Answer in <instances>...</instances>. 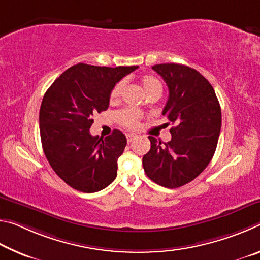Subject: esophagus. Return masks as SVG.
<instances>
[{
	"label": "esophagus",
	"mask_w": 260,
	"mask_h": 260,
	"mask_svg": "<svg viewBox=\"0 0 260 260\" xmlns=\"http://www.w3.org/2000/svg\"><path fill=\"white\" fill-rule=\"evenodd\" d=\"M126 138H127V141H128V142H132V141H133L136 138V135L133 134V133H129V134L126 135Z\"/></svg>",
	"instance_id": "1"
}]
</instances>
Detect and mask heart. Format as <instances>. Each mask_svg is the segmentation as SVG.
<instances>
[{"label": "heart", "instance_id": "heart-1", "mask_svg": "<svg viewBox=\"0 0 260 260\" xmlns=\"http://www.w3.org/2000/svg\"><path fill=\"white\" fill-rule=\"evenodd\" d=\"M141 85L147 95L153 91H161V83L157 78L152 76H144L141 79ZM125 88V80L118 81L110 91V102L117 103L121 99L122 91ZM142 118V113L135 109H124L117 113V120L119 124L127 128H136L140 124V119Z\"/></svg>", "mask_w": 260, "mask_h": 260}]
</instances>
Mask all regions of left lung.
I'll return each instance as SVG.
<instances>
[{
	"instance_id": "8db88e82",
	"label": "left lung",
	"mask_w": 260,
	"mask_h": 260,
	"mask_svg": "<svg viewBox=\"0 0 260 260\" xmlns=\"http://www.w3.org/2000/svg\"><path fill=\"white\" fill-rule=\"evenodd\" d=\"M152 70L169 87L162 116L173 125L172 139L164 143L149 136L151 147L142 164L149 179L173 189L199 177L212 159L221 128V109L213 87L195 69L170 63L153 65Z\"/></svg>"
}]
</instances>
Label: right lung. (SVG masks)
<instances>
[{
	"instance_id": "right-lung-1",
	"label": "right lung",
	"mask_w": 260,
	"mask_h": 260,
	"mask_svg": "<svg viewBox=\"0 0 260 260\" xmlns=\"http://www.w3.org/2000/svg\"><path fill=\"white\" fill-rule=\"evenodd\" d=\"M139 67H94L79 63L52 82L43 96L40 135L55 173L70 187L95 192L117 177L126 136L114 129L107 138L90 134L93 117L109 108L110 91Z\"/></svg>"
}]
</instances>
